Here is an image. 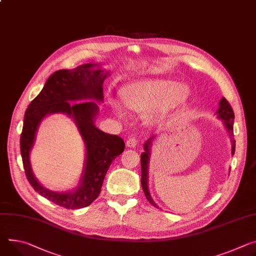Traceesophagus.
I'll list each match as a JSON object with an SVG mask.
<instances>
[{
    "instance_id": "obj_1",
    "label": "esophagus",
    "mask_w": 256,
    "mask_h": 256,
    "mask_svg": "<svg viewBox=\"0 0 256 256\" xmlns=\"http://www.w3.org/2000/svg\"><path fill=\"white\" fill-rule=\"evenodd\" d=\"M138 144V140L134 138H130L126 140V146L130 147V148H134Z\"/></svg>"
}]
</instances>
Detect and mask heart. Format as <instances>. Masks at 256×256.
Returning a JSON list of instances; mask_svg holds the SVG:
<instances>
[{"instance_id": "heart-1", "label": "heart", "mask_w": 256, "mask_h": 256, "mask_svg": "<svg viewBox=\"0 0 256 256\" xmlns=\"http://www.w3.org/2000/svg\"><path fill=\"white\" fill-rule=\"evenodd\" d=\"M190 95V88L184 82L168 80H145L130 82L120 90L122 101L128 109L136 112L151 111L155 116L184 102ZM118 115H122L120 105L111 101Z\"/></svg>"}]
</instances>
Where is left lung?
I'll list each match as a JSON object with an SVG mask.
<instances>
[{
	"label": "left lung",
	"mask_w": 256,
	"mask_h": 256,
	"mask_svg": "<svg viewBox=\"0 0 256 256\" xmlns=\"http://www.w3.org/2000/svg\"><path fill=\"white\" fill-rule=\"evenodd\" d=\"M220 107L216 111V115L220 120H222V124L224 128H226V132L230 134V143H232V155L235 154V147H236V141L234 140V118L235 114L233 109H232L228 102L226 100V98H222L220 101ZM155 138V136H151L148 140L144 144V152L141 154V168H142V178H141V184L142 188L145 193V196L147 200L155 207L159 208L157 204L153 201L149 189H148V174H149V162H150V156H151V147L153 140Z\"/></svg>",
	"instance_id": "1"
}]
</instances>
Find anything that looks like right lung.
I'll use <instances>...</instances> for the list:
<instances>
[{"instance_id":"right-lung-1","label":"right lung","mask_w":256,"mask_h":256,"mask_svg":"<svg viewBox=\"0 0 256 256\" xmlns=\"http://www.w3.org/2000/svg\"><path fill=\"white\" fill-rule=\"evenodd\" d=\"M107 76L109 74L104 72L98 63L55 72L24 114L20 151L26 178L40 195L67 209L86 207L99 196L112 160L120 155L126 147L120 136L106 134L95 126L99 107L94 101L103 102V82ZM54 112L65 114L74 120L86 147L85 166L79 184L69 192L59 194L44 188L34 176L30 164L29 155L37 128L46 116Z\"/></svg>"}]
</instances>
